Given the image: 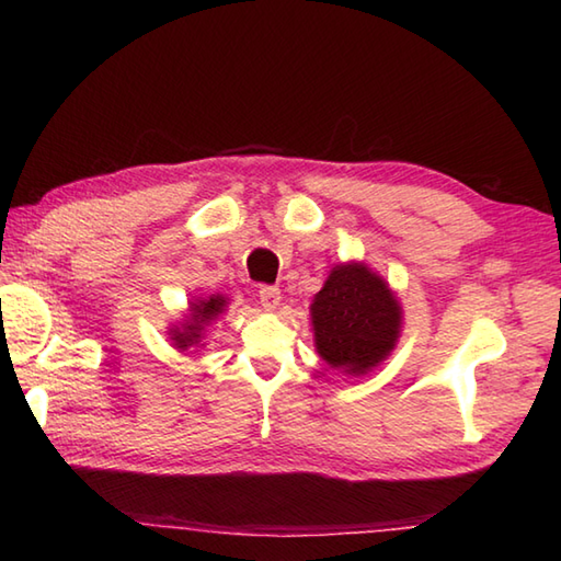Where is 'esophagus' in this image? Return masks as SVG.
Segmentation results:
<instances>
[{
	"mask_svg": "<svg viewBox=\"0 0 561 561\" xmlns=\"http://www.w3.org/2000/svg\"><path fill=\"white\" fill-rule=\"evenodd\" d=\"M257 296H260V304L265 311H274V308H277L282 301V291L277 287H260Z\"/></svg>",
	"mask_w": 561,
	"mask_h": 561,
	"instance_id": "esophagus-1",
	"label": "esophagus"
}]
</instances>
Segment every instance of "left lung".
<instances>
[{
  "label": "left lung",
  "mask_w": 561,
  "mask_h": 561,
  "mask_svg": "<svg viewBox=\"0 0 561 561\" xmlns=\"http://www.w3.org/2000/svg\"><path fill=\"white\" fill-rule=\"evenodd\" d=\"M311 323L320 359L362 376L396 350L402 308L380 274L364 262H342L316 294Z\"/></svg>",
  "instance_id": "obj_1"
}]
</instances>
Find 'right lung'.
<instances>
[{"mask_svg": "<svg viewBox=\"0 0 561 561\" xmlns=\"http://www.w3.org/2000/svg\"><path fill=\"white\" fill-rule=\"evenodd\" d=\"M226 311V299L219 294H211L207 299H195L190 301V313L181 325L171 328V340L181 352L197 347L205 337V328L214 323L221 313Z\"/></svg>", "mask_w": 561, "mask_h": 561, "instance_id": "add662e5", "label": "right lung"}]
</instances>
